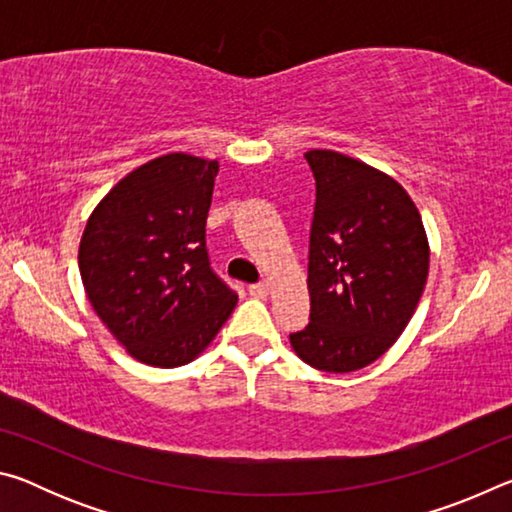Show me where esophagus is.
I'll list each match as a JSON object with an SVG mask.
<instances>
[{"instance_id":"obj_1","label":"esophagus","mask_w":512,"mask_h":512,"mask_svg":"<svg viewBox=\"0 0 512 512\" xmlns=\"http://www.w3.org/2000/svg\"><path fill=\"white\" fill-rule=\"evenodd\" d=\"M248 293L255 298H266L268 296V284L266 282H257V284H250Z\"/></svg>"}]
</instances>
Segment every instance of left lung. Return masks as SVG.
Instances as JSON below:
<instances>
[{"label":"left lung","instance_id":"8db88e82","mask_svg":"<svg viewBox=\"0 0 512 512\" xmlns=\"http://www.w3.org/2000/svg\"><path fill=\"white\" fill-rule=\"evenodd\" d=\"M309 325L289 334L311 368L354 372L409 325L429 275V241L406 189L348 155L314 149Z\"/></svg>","mask_w":512,"mask_h":512}]
</instances>
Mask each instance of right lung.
Listing matches in <instances>:
<instances>
[{
  "label": "right lung",
  "instance_id": "obj_1",
  "mask_svg": "<svg viewBox=\"0 0 512 512\" xmlns=\"http://www.w3.org/2000/svg\"><path fill=\"white\" fill-rule=\"evenodd\" d=\"M216 173V160L167 153L121 178L85 223L79 268L90 305L146 366L194 361L237 305L205 248Z\"/></svg>",
  "mask_w": 512,
  "mask_h": 512
}]
</instances>
